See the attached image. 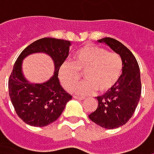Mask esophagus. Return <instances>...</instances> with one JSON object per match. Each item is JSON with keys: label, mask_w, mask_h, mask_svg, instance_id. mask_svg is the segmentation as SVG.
I'll return each mask as SVG.
<instances>
[{"label": "esophagus", "mask_w": 154, "mask_h": 154, "mask_svg": "<svg viewBox=\"0 0 154 154\" xmlns=\"http://www.w3.org/2000/svg\"><path fill=\"white\" fill-rule=\"evenodd\" d=\"M73 98H74V99H76V100H80V101L85 100V98H84V97H79V96H73Z\"/></svg>", "instance_id": "esophagus-1"}]
</instances>
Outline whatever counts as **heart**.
Listing matches in <instances>:
<instances>
[{
    "instance_id": "b5f03b06",
    "label": "heart",
    "mask_w": 154,
    "mask_h": 154,
    "mask_svg": "<svg viewBox=\"0 0 154 154\" xmlns=\"http://www.w3.org/2000/svg\"><path fill=\"white\" fill-rule=\"evenodd\" d=\"M80 73H84L86 81L77 86ZM123 73L121 57L105 48L85 45L79 48L73 56L72 63L63 62L58 71L60 84L66 90L77 95H89L96 93L105 94L119 83Z\"/></svg>"
}]
</instances>
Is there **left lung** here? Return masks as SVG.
I'll use <instances>...</instances> for the list:
<instances>
[{
	"mask_svg": "<svg viewBox=\"0 0 154 154\" xmlns=\"http://www.w3.org/2000/svg\"><path fill=\"white\" fill-rule=\"evenodd\" d=\"M98 43L105 44L121 57L123 73L112 90L96 97L98 107L88 117L103 128L114 129L125 125L137 107L142 90L140 69L133 53L120 42L105 37Z\"/></svg>",
	"mask_w": 154,
	"mask_h": 154,
	"instance_id": "left-lung-1",
	"label": "left lung"
}]
</instances>
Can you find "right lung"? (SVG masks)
I'll return each mask as SVG.
<instances>
[{
    "label": "right lung",
    "mask_w": 154,
    "mask_h": 154,
    "mask_svg": "<svg viewBox=\"0 0 154 154\" xmlns=\"http://www.w3.org/2000/svg\"><path fill=\"white\" fill-rule=\"evenodd\" d=\"M70 42L45 37L29 45L19 54L9 79V94L17 116L33 127H45L55 121L72 96L60 84L58 71L69 56ZM34 53H45L54 64V73L44 83H31L23 76V60Z\"/></svg>",
    "instance_id": "right-lung-1"
}]
</instances>
